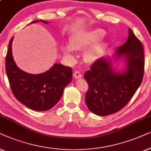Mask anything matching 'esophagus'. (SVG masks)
<instances>
[{"instance_id": "esophagus-1", "label": "esophagus", "mask_w": 151, "mask_h": 151, "mask_svg": "<svg viewBox=\"0 0 151 151\" xmlns=\"http://www.w3.org/2000/svg\"><path fill=\"white\" fill-rule=\"evenodd\" d=\"M73 76L75 78H81L82 75H81V74L80 73V72L75 71V73H74V74H73Z\"/></svg>"}]
</instances>
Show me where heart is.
Returning a JSON list of instances; mask_svg holds the SVG:
<instances>
[{
    "label": "heart",
    "mask_w": 151,
    "mask_h": 151,
    "mask_svg": "<svg viewBox=\"0 0 151 151\" xmlns=\"http://www.w3.org/2000/svg\"><path fill=\"white\" fill-rule=\"evenodd\" d=\"M105 35V31L101 29L86 33H76L69 38L68 44H63L61 50L63 55L70 61L74 59V50L85 49L88 46L101 39ZM105 42L99 41L89 46L84 51L85 60L88 62H94L101 57Z\"/></svg>",
    "instance_id": "heart-1"
}]
</instances>
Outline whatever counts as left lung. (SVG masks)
<instances>
[{
    "instance_id": "obj_1",
    "label": "left lung",
    "mask_w": 151,
    "mask_h": 151,
    "mask_svg": "<svg viewBox=\"0 0 151 151\" xmlns=\"http://www.w3.org/2000/svg\"><path fill=\"white\" fill-rule=\"evenodd\" d=\"M114 56V60L124 59L123 70L114 68L111 58L102 57L84 75L89 86L86 103L89 110L98 116H108L122 109L134 95L143 78L144 48L130 28L127 42L115 50Z\"/></svg>"
}]
</instances>
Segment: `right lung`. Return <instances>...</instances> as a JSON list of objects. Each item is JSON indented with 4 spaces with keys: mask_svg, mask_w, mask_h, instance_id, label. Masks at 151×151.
<instances>
[{
    "mask_svg": "<svg viewBox=\"0 0 151 151\" xmlns=\"http://www.w3.org/2000/svg\"><path fill=\"white\" fill-rule=\"evenodd\" d=\"M48 24L46 21L35 20ZM9 41L5 59L6 73L12 91L16 99L29 109L35 111H47L54 107L60 100L65 87L73 77L71 68L55 63L45 73L32 75L17 66L12 56V44Z\"/></svg>",
    "mask_w": 151,
    "mask_h": 151,
    "instance_id": "1",
    "label": "right lung"
}]
</instances>
